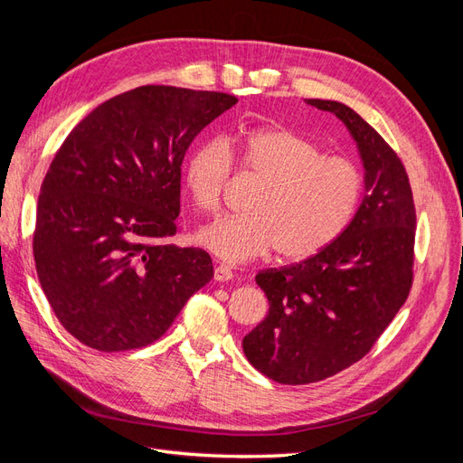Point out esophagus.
<instances>
[{"mask_svg":"<svg viewBox=\"0 0 463 463\" xmlns=\"http://www.w3.org/2000/svg\"><path fill=\"white\" fill-rule=\"evenodd\" d=\"M214 279H216V282H230V279H233V272H232L230 266H226V264L216 266Z\"/></svg>","mask_w":463,"mask_h":463,"instance_id":"esophagus-1","label":"esophagus"}]
</instances>
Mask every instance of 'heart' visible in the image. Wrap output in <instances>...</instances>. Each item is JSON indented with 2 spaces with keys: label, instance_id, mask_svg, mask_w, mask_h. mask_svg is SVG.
I'll return each instance as SVG.
<instances>
[{
  "label": "heart",
  "instance_id": "obj_1",
  "mask_svg": "<svg viewBox=\"0 0 463 463\" xmlns=\"http://www.w3.org/2000/svg\"><path fill=\"white\" fill-rule=\"evenodd\" d=\"M260 181L247 203L249 214L222 216L194 240L226 262H247L276 249L282 260L318 255L345 232L365 191L359 167L296 131L266 128L235 143L206 141L184 165V187L193 204L214 213L232 172Z\"/></svg>",
  "mask_w": 463,
  "mask_h": 463
}]
</instances>
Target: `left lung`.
Segmentation results:
<instances>
[{
  "instance_id": "obj_1",
  "label": "left lung",
  "mask_w": 463,
  "mask_h": 463,
  "mask_svg": "<svg viewBox=\"0 0 463 463\" xmlns=\"http://www.w3.org/2000/svg\"><path fill=\"white\" fill-rule=\"evenodd\" d=\"M305 102L345 125L365 170V194L332 245L255 278L270 307L243 338V352L279 384L325 381L365 357L408 299L413 279L415 206L398 154L349 106Z\"/></svg>"
}]
</instances>
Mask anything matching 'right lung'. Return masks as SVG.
<instances>
[{
    "label": "right lung",
    "instance_id": "right-lung-1",
    "mask_svg": "<svg viewBox=\"0 0 463 463\" xmlns=\"http://www.w3.org/2000/svg\"><path fill=\"white\" fill-rule=\"evenodd\" d=\"M237 104L223 92L146 85L69 133L40 187L34 262L63 328L98 352L152 344L214 276L203 249L165 243L193 138Z\"/></svg>",
    "mask_w": 463,
    "mask_h": 463
}]
</instances>
